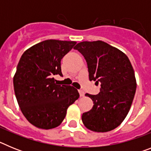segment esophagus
I'll return each mask as SVG.
<instances>
[{
    "label": "esophagus",
    "instance_id": "1",
    "mask_svg": "<svg viewBox=\"0 0 151 151\" xmlns=\"http://www.w3.org/2000/svg\"><path fill=\"white\" fill-rule=\"evenodd\" d=\"M78 92H79L80 97H84V96H85V92L82 90H78Z\"/></svg>",
    "mask_w": 151,
    "mask_h": 151
}]
</instances>
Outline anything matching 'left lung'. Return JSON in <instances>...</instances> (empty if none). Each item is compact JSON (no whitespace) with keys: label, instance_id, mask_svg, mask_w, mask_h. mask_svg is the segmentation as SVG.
Listing matches in <instances>:
<instances>
[{"label":"left lung","instance_id":"1","mask_svg":"<svg viewBox=\"0 0 151 151\" xmlns=\"http://www.w3.org/2000/svg\"><path fill=\"white\" fill-rule=\"evenodd\" d=\"M74 49L85 57L90 81L101 84L99 94H85L94 106L82 114V122L93 132H110L122 123L132 104L136 91L132 66L123 52L104 41H83Z\"/></svg>","mask_w":151,"mask_h":151}]
</instances>
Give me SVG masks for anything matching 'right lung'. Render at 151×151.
Masks as SVG:
<instances>
[{
    "mask_svg": "<svg viewBox=\"0 0 151 151\" xmlns=\"http://www.w3.org/2000/svg\"><path fill=\"white\" fill-rule=\"evenodd\" d=\"M76 41L46 40L24 52L13 77L18 104L26 119L37 128L50 129L61 124L68 107L79 97L70 85L55 83L62 76L61 60Z\"/></svg>",
    "mask_w": 151,
    "mask_h": 151,
    "instance_id": "add662e5",
    "label": "right lung"
}]
</instances>
